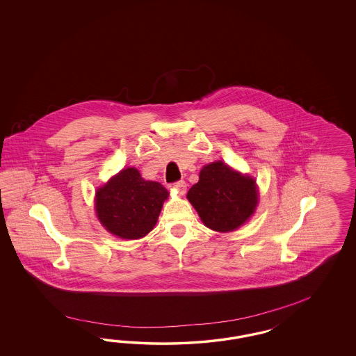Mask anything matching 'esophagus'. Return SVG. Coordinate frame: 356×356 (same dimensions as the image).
I'll use <instances>...</instances> for the list:
<instances>
[{
    "instance_id": "obj_1",
    "label": "esophagus",
    "mask_w": 356,
    "mask_h": 356,
    "mask_svg": "<svg viewBox=\"0 0 356 356\" xmlns=\"http://www.w3.org/2000/svg\"><path fill=\"white\" fill-rule=\"evenodd\" d=\"M173 188H175L179 193L184 194L186 192V183H185L184 180L176 181V183H173Z\"/></svg>"
}]
</instances>
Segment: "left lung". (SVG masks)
I'll return each instance as SVG.
<instances>
[{
  "instance_id": "left-lung-1",
  "label": "left lung",
  "mask_w": 356,
  "mask_h": 356,
  "mask_svg": "<svg viewBox=\"0 0 356 356\" xmlns=\"http://www.w3.org/2000/svg\"><path fill=\"white\" fill-rule=\"evenodd\" d=\"M186 197L204 225L218 232L241 226L254 213L259 200L256 181L223 162L205 165Z\"/></svg>"
}]
</instances>
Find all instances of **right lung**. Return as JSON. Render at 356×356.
Segmentation results:
<instances>
[{
	"label": "right lung",
	"mask_w": 356,
	"mask_h": 356,
	"mask_svg": "<svg viewBox=\"0 0 356 356\" xmlns=\"http://www.w3.org/2000/svg\"><path fill=\"white\" fill-rule=\"evenodd\" d=\"M167 197L162 184L146 181L136 168H127L97 189V218L116 236L140 238L155 226Z\"/></svg>",
	"instance_id": "add662e5"
}]
</instances>
